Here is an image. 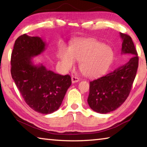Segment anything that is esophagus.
I'll return each mask as SVG.
<instances>
[{
  "label": "esophagus",
  "instance_id": "esophagus-1",
  "mask_svg": "<svg viewBox=\"0 0 147 147\" xmlns=\"http://www.w3.org/2000/svg\"><path fill=\"white\" fill-rule=\"evenodd\" d=\"M71 80H72V82L73 83H75V82H78L79 81V78L77 76H73L71 77Z\"/></svg>",
  "mask_w": 147,
  "mask_h": 147
}]
</instances>
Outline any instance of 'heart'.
<instances>
[{
  "label": "heart",
  "instance_id": "b5f03b06",
  "mask_svg": "<svg viewBox=\"0 0 147 147\" xmlns=\"http://www.w3.org/2000/svg\"><path fill=\"white\" fill-rule=\"evenodd\" d=\"M111 47L102 42L88 39L76 41L71 49H62L59 52V63L65 70H70L80 61V68L88 76H95L104 73L113 59Z\"/></svg>",
  "mask_w": 147,
  "mask_h": 147
}]
</instances>
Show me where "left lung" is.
Here are the masks:
<instances>
[{"label": "left lung", "instance_id": "left-lung-1", "mask_svg": "<svg viewBox=\"0 0 147 147\" xmlns=\"http://www.w3.org/2000/svg\"><path fill=\"white\" fill-rule=\"evenodd\" d=\"M123 39L122 54L131 57L123 65L89 82L88 102L90 108L100 113L117 109L128 98L136 78L139 57L131 37L120 33Z\"/></svg>", "mask_w": 147, "mask_h": 147}]
</instances>
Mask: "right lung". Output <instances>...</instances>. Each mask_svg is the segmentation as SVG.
Here are the masks:
<instances>
[{"label":"right lung","mask_w":147,"mask_h":147,"mask_svg":"<svg viewBox=\"0 0 147 147\" xmlns=\"http://www.w3.org/2000/svg\"><path fill=\"white\" fill-rule=\"evenodd\" d=\"M45 47L39 37L19 36L11 53V74L25 102L37 112L49 114L61 106L71 78L33 64L32 58L43 53Z\"/></svg>","instance_id":"1"}]
</instances>
